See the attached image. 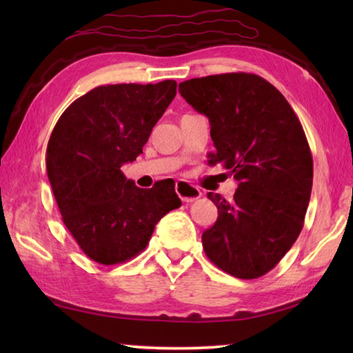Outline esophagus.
<instances>
[{
	"label": "esophagus",
	"mask_w": 353,
	"mask_h": 353,
	"mask_svg": "<svg viewBox=\"0 0 353 353\" xmlns=\"http://www.w3.org/2000/svg\"><path fill=\"white\" fill-rule=\"evenodd\" d=\"M176 193L183 202H193L202 196V191L198 187H194V185L183 181L176 182Z\"/></svg>",
	"instance_id": "34e87169"
}]
</instances>
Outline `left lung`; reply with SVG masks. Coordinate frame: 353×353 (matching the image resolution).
I'll return each instance as SVG.
<instances>
[{"label":"left lung","instance_id":"obj_1","mask_svg":"<svg viewBox=\"0 0 353 353\" xmlns=\"http://www.w3.org/2000/svg\"><path fill=\"white\" fill-rule=\"evenodd\" d=\"M179 93L210 121V163L238 182L230 202L208 193L218 219L202 234L205 255L234 277L265 276L297 240L312 194L302 124L283 94L252 73L196 77L179 83Z\"/></svg>","mask_w":353,"mask_h":353}]
</instances>
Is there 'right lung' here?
Returning <instances> with one entry per match:
<instances>
[{"mask_svg":"<svg viewBox=\"0 0 353 353\" xmlns=\"http://www.w3.org/2000/svg\"><path fill=\"white\" fill-rule=\"evenodd\" d=\"M176 87L170 79L97 87L77 98L52 129L46 148L52 193L82 252L101 265L139 255L155 224L182 205L170 179L143 190L121 171L143 152Z\"/></svg>","mask_w":353,"mask_h":353,"instance_id":"1","label":"right lung"}]
</instances>
